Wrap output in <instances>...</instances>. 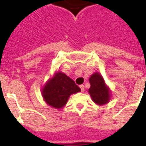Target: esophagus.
Returning a JSON list of instances; mask_svg holds the SVG:
<instances>
[{
  "mask_svg": "<svg viewBox=\"0 0 146 146\" xmlns=\"http://www.w3.org/2000/svg\"><path fill=\"white\" fill-rule=\"evenodd\" d=\"M79 87H80V88H81L82 92H84V90H85V86H84V85H81Z\"/></svg>",
  "mask_w": 146,
  "mask_h": 146,
  "instance_id": "obj_1",
  "label": "esophagus"
}]
</instances>
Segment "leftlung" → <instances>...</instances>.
Here are the masks:
<instances>
[{
  "instance_id": "left-lung-1",
  "label": "left lung",
  "mask_w": 146,
  "mask_h": 146,
  "mask_svg": "<svg viewBox=\"0 0 146 146\" xmlns=\"http://www.w3.org/2000/svg\"><path fill=\"white\" fill-rule=\"evenodd\" d=\"M91 87L88 93L92 100L98 105H104L110 100V90L99 73H94L89 78Z\"/></svg>"
}]
</instances>
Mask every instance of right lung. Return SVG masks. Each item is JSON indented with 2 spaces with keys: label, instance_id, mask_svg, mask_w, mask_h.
I'll return each instance as SVG.
<instances>
[{
  "label": "right lung",
  "instance_id": "obj_1",
  "mask_svg": "<svg viewBox=\"0 0 146 146\" xmlns=\"http://www.w3.org/2000/svg\"><path fill=\"white\" fill-rule=\"evenodd\" d=\"M81 92L73 79L61 72H57L46 82L42 90V98L46 103L55 109L64 107L73 94Z\"/></svg>",
  "mask_w": 146,
  "mask_h": 146
}]
</instances>
